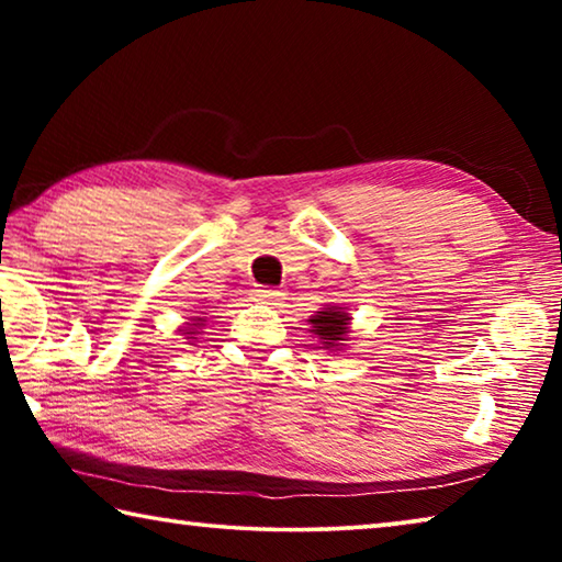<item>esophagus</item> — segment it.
I'll list each match as a JSON object with an SVG mask.
<instances>
[{
    "mask_svg": "<svg viewBox=\"0 0 562 562\" xmlns=\"http://www.w3.org/2000/svg\"><path fill=\"white\" fill-rule=\"evenodd\" d=\"M252 297L262 304H280L284 300V292L272 290V288H258L252 292Z\"/></svg>",
    "mask_w": 562,
    "mask_h": 562,
    "instance_id": "34e87169",
    "label": "esophagus"
}]
</instances>
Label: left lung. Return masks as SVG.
<instances>
[{"instance_id": "obj_1", "label": "left lung", "mask_w": 562, "mask_h": 562, "mask_svg": "<svg viewBox=\"0 0 562 562\" xmlns=\"http://www.w3.org/2000/svg\"><path fill=\"white\" fill-rule=\"evenodd\" d=\"M310 331L319 339L322 349L327 351H341L349 341V325L351 317L347 307H339V304H325L317 315H312L310 319Z\"/></svg>"}]
</instances>
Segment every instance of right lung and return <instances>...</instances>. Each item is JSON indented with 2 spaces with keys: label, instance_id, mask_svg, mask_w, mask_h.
Returning <instances> with one entry per match:
<instances>
[{
  "label": "right lung",
  "instance_id": "obj_1",
  "mask_svg": "<svg viewBox=\"0 0 562 562\" xmlns=\"http://www.w3.org/2000/svg\"><path fill=\"white\" fill-rule=\"evenodd\" d=\"M205 325V317H193L190 322H186V327H180V331H183L186 339H198L195 335H201V329Z\"/></svg>",
  "mask_w": 562,
  "mask_h": 562
}]
</instances>
